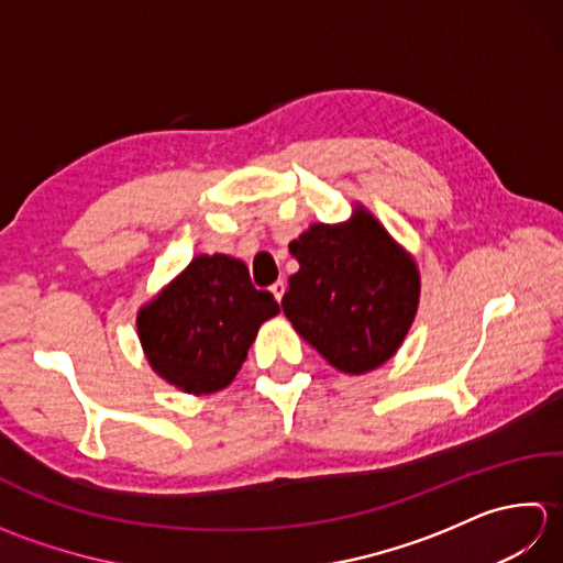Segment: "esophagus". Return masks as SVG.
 Listing matches in <instances>:
<instances>
[{
	"mask_svg": "<svg viewBox=\"0 0 563 563\" xmlns=\"http://www.w3.org/2000/svg\"><path fill=\"white\" fill-rule=\"evenodd\" d=\"M271 292H273V297H275V300H283V295H285V280H278V283H273L271 285Z\"/></svg>",
	"mask_w": 563,
	"mask_h": 563,
	"instance_id": "34e87169",
	"label": "esophagus"
}]
</instances>
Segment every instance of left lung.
<instances>
[{
	"instance_id": "1",
	"label": "left lung",
	"mask_w": 563,
	"mask_h": 563,
	"mask_svg": "<svg viewBox=\"0 0 563 563\" xmlns=\"http://www.w3.org/2000/svg\"><path fill=\"white\" fill-rule=\"evenodd\" d=\"M290 254L300 271L280 305L295 331L341 373L385 365L413 324L416 261L363 208L343 224H312Z\"/></svg>"
}]
</instances>
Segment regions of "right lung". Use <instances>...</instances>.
I'll return each instance as SVG.
<instances>
[{
	"label": "right lung",
	"mask_w": 563,
	"mask_h": 563,
	"mask_svg": "<svg viewBox=\"0 0 563 563\" xmlns=\"http://www.w3.org/2000/svg\"><path fill=\"white\" fill-rule=\"evenodd\" d=\"M280 312L251 285L244 261L200 254L140 309L137 333L154 373L188 394L224 389L263 321Z\"/></svg>",
	"instance_id": "obj_1"
}]
</instances>
